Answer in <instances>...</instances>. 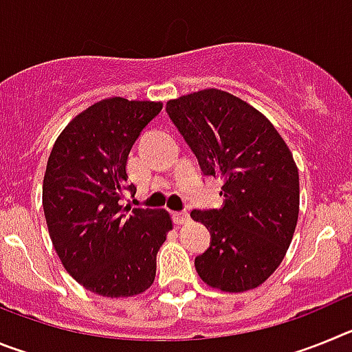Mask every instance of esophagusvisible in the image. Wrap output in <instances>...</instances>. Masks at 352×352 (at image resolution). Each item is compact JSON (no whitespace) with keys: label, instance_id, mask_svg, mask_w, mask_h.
Listing matches in <instances>:
<instances>
[{"label":"esophagus","instance_id":"34e87169","mask_svg":"<svg viewBox=\"0 0 352 352\" xmlns=\"http://www.w3.org/2000/svg\"><path fill=\"white\" fill-rule=\"evenodd\" d=\"M174 222L178 223V226L188 223L190 222V214L186 213V211H176V213H174Z\"/></svg>","mask_w":352,"mask_h":352}]
</instances>
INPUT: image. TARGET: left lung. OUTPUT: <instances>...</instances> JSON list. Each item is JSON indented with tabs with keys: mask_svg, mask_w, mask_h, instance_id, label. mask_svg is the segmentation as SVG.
Listing matches in <instances>:
<instances>
[{
	"mask_svg": "<svg viewBox=\"0 0 352 352\" xmlns=\"http://www.w3.org/2000/svg\"><path fill=\"white\" fill-rule=\"evenodd\" d=\"M204 174L223 179V206L192 211L211 245L195 259L204 284L223 292L259 287L284 261L300 213V176L282 135L261 111L222 89L167 102Z\"/></svg>",
	"mask_w": 352,
	"mask_h": 352,
	"instance_id": "1",
	"label": "left lung"
}]
</instances>
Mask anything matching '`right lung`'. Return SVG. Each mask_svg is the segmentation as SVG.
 <instances>
[{
  "label": "right lung",
  "instance_id": "right-lung-1",
  "mask_svg": "<svg viewBox=\"0 0 352 352\" xmlns=\"http://www.w3.org/2000/svg\"><path fill=\"white\" fill-rule=\"evenodd\" d=\"M162 102L111 96L84 109L58 135L43 176L42 203L52 247L82 287L130 298L151 287L157 252L173 229L167 210L120 203L126 162Z\"/></svg>",
  "mask_w": 352,
  "mask_h": 352
}]
</instances>
